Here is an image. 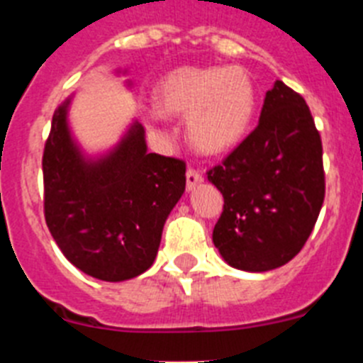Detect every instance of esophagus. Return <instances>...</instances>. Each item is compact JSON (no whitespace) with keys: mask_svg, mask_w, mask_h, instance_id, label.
<instances>
[{"mask_svg":"<svg viewBox=\"0 0 363 363\" xmlns=\"http://www.w3.org/2000/svg\"><path fill=\"white\" fill-rule=\"evenodd\" d=\"M187 191H192V189H196L198 185L203 182V176L200 174L198 171H194V169H189L187 171Z\"/></svg>","mask_w":363,"mask_h":363,"instance_id":"esophagus-1","label":"esophagus"}]
</instances>
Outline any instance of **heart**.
<instances>
[{
	"mask_svg": "<svg viewBox=\"0 0 363 363\" xmlns=\"http://www.w3.org/2000/svg\"><path fill=\"white\" fill-rule=\"evenodd\" d=\"M160 114L185 116V134L194 149L221 154L242 142L256 114V86L242 67H179L154 86Z\"/></svg>",
	"mask_w": 363,
	"mask_h": 363,
	"instance_id": "b5f03b06",
	"label": "heart"
}]
</instances>
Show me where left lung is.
<instances>
[{"label":"left lung","mask_w":363,"mask_h":363,"mask_svg":"<svg viewBox=\"0 0 363 363\" xmlns=\"http://www.w3.org/2000/svg\"><path fill=\"white\" fill-rule=\"evenodd\" d=\"M207 179L225 201L213 242L230 267L265 272L293 259L325 194L322 140L306 99L278 79L258 127Z\"/></svg>","instance_id":"left-lung-1"}]
</instances>
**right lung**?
Wrapping results in <instances>:
<instances>
[{
	"mask_svg": "<svg viewBox=\"0 0 363 363\" xmlns=\"http://www.w3.org/2000/svg\"><path fill=\"white\" fill-rule=\"evenodd\" d=\"M72 98L54 111L45 143L47 227L82 272L104 281L130 280L154 264L165 220L185 192V163L149 152L138 120L116 145L89 154L70 129Z\"/></svg>",
	"mask_w": 363,
	"mask_h": 363,
	"instance_id": "right-lung-1",
	"label": "right lung"
}]
</instances>
